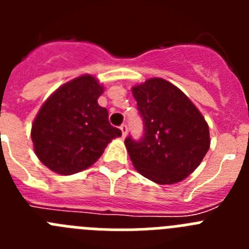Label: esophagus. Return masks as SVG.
<instances>
[{
  "label": "esophagus",
  "instance_id": "34e87169",
  "mask_svg": "<svg viewBox=\"0 0 249 249\" xmlns=\"http://www.w3.org/2000/svg\"><path fill=\"white\" fill-rule=\"evenodd\" d=\"M120 128H121V131H122V136H123V137H126L127 131H128V127H127L126 123H123V124H121Z\"/></svg>",
  "mask_w": 249,
  "mask_h": 249
}]
</instances>
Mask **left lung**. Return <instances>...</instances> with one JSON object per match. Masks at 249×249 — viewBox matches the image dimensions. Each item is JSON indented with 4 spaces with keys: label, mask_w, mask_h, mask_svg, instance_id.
Masks as SVG:
<instances>
[{
    "label": "left lung",
    "mask_w": 249,
    "mask_h": 249,
    "mask_svg": "<svg viewBox=\"0 0 249 249\" xmlns=\"http://www.w3.org/2000/svg\"><path fill=\"white\" fill-rule=\"evenodd\" d=\"M132 93L143 121L141 140H124L132 163L158 184L181 182L210 149L206 120L181 89L162 78H149Z\"/></svg>",
    "instance_id": "1"
}]
</instances>
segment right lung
Here are the masks:
<instances>
[{"label":"right lung","mask_w":249,"mask_h":249,"mask_svg":"<svg viewBox=\"0 0 249 249\" xmlns=\"http://www.w3.org/2000/svg\"><path fill=\"white\" fill-rule=\"evenodd\" d=\"M102 93L98 81L85 74L61 86L43 103L31 137L36 156L51 171L67 176L89 168L122 135L97 103Z\"/></svg>","instance_id":"obj_1"}]
</instances>
